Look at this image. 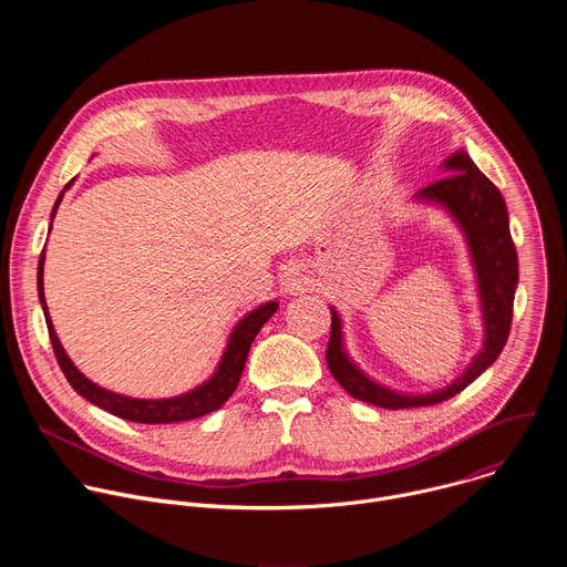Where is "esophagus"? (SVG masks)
Instances as JSON below:
<instances>
[{
    "label": "esophagus",
    "instance_id": "obj_1",
    "mask_svg": "<svg viewBox=\"0 0 567 567\" xmlns=\"http://www.w3.org/2000/svg\"><path fill=\"white\" fill-rule=\"evenodd\" d=\"M280 285L289 291H298L307 285V276L302 274V269L298 265H287L282 269V276H280Z\"/></svg>",
    "mask_w": 567,
    "mask_h": 567
}]
</instances>
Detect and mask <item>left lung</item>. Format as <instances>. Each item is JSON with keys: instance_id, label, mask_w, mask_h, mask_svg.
I'll list each match as a JSON object with an SVG mask.
<instances>
[{"instance_id": "8db88e82", "label": "left lung", "mask_w": 567, "mask_h": 567, "mask_svg": "<svg viewBox=\"0 0 567 567\" xmlns=\"http://www.w3.org/2000/svg\"><path fill=\"white\" fill-rule=\"evenodd\" d=\"M442 171H446L449 177L422 188L413 195V199L442 208L455 221L466 241L482 313V348L471 359L466 370L455 381L433 392L413 394L392 390L374 381L357 365V361H352L346 348L343 318L339 309L330 305L332 334L326 359L332 377L354 399L388 411L431 406V403L455 396L484 370L494 365L512 330L514 296L518 285V256L509 233L505 199L501 190L477 171L462 147L444 158Z\"/></svg>"}]
</instances>
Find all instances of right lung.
<instances>
[{
  "mask_svg": "<svg viewBox=\"0 0 567 567\" xmlns=\"http://www.w3.org/2000/svg\"><path fill=\"white\" fill-rule=\"evenodd\" d=\"M75 179H71L64 190L58 195L55 206L51 210V221L58 213V206L64 197V193L71 188ZM51 230V226H49ZM44 251L40 256L38 262V298L44 311V320H47V330H49V339L55 352V359L60 363V370L64 372L66 381L71 383V388L80 394L85 396L87 401H92L94 406L127 420V422H138V424H175V422H188V420H197L204 417L217 409H221L224 403L228 401V396L235 392L241 370H245L249 350L254 339L258 337V332L262 330L265 322L276 313L278 309V300H269L262 302L260 307L251 309L247 316H241L235 328L228 334L226 348L219 357V363L215 368V372L202 381L199 385H195L193 390L177 394V396H166V399H138V396H125L118 392H112L99 383H94L92 379H87L83 372H80L73 361L69 359V354L64 352L55 330H53V322L49 316V307H47V298H44Z\"/></svg>",
  "mask_w": 567,
  "mask_h": 567,
  "instance_id": "right-lung-1",
  "label": "right lung"
}]
</instances>
